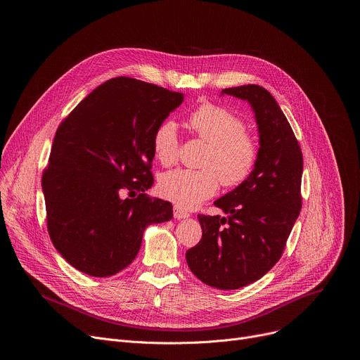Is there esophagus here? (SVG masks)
Listing matches in <instances>:
<instances>
[{"instance_id":"esophagus-1","label":"esophagus","mask_w":360,"mask_h":360,"mask_svg":"<svg viewBox=\"0 0 360 360\" xmlns=\"http://www.w3.org/2000/svg\"><path fill=\"white\" fill-rule=\"evenodd\" d=\"M174 217H175V219H185V218L189 217V214L185 212V211H182L181 208L175 207V208H174Z\"/></svg>"}]
</instances>
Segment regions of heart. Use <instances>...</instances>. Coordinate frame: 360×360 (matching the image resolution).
<instances>
[{
  "mask_svg": "<svg viewBox=\"0 0 360 360\" xmlns=\"http://www.w3.org/2000/svg\"><path fill=\"white\" fill-rule=\"evenodd\" d=\"M191 129L205 142L200 171L172 169L161 175L158 191L181 210H193L205 199L215 195L219 182L238 186L252 172L258 148L245 131L243 121L229 110L203 104L189 115ZM153 155L162 164L171 165L178 157V125L172 120L160 124L152 135Z\"/></svg>",
  "mask_w": 360,
  "mask_h": 360,
  "instance_id": "obj_1",
  "label": "heart"
}]
</instances>
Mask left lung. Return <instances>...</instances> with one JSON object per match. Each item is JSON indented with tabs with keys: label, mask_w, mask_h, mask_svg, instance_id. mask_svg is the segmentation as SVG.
Segmentation results:
<instances>
[{
	"label": "left lung",
	"mask_w": 360,
	"mask_h": 360,
	"mask_svg": "<svg viewBox=\"0 0 360 360\" xmlns=\"http://www.w3.org/2000/svg\"><path fill=\"white\" fill-rule=\"evenodd\" d=\"M224 94L250 105L258 125V158L242 184L214 202L225 217L198 215L202 239L186 252V262L203 283L228 290L261 279L281 259L302 208L303 158L269 91L242 85Z\"/></svg>",
	"instance_id": "1"
}]
</instances>
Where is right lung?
<instances>
[{
    "instance_id": "add662e5",
    "label": "right lung",
    "mask_w": 360,
    "mask_h": 360,
    "mask_svg": "<svg viewBox=\"0 0 360 360\" xmlns=\"http://www.w3.org/2000/svg\"><path fill=\"white\" fill-rule=\"evenodd\" d=\"M182 101L181 92L118 77L58 127L42 192L49 238L75 269L95 278L121 272L146 226L174 217L171 202L143 192L153 185L152 135Z\"/></svg>"
}]
</instances>
